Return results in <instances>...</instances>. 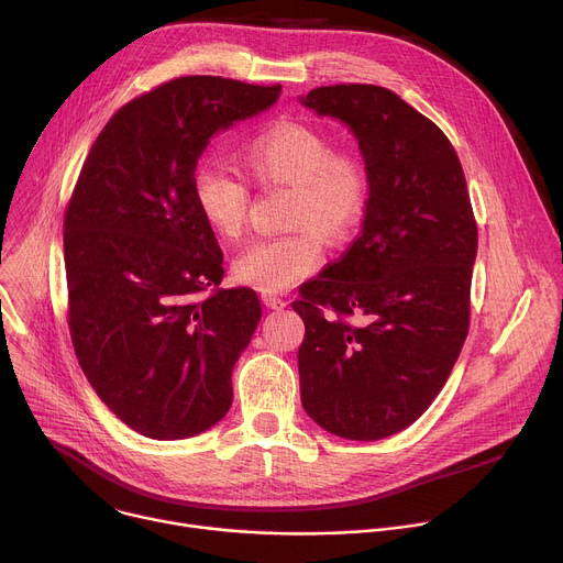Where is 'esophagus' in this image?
<instances>
[{
	"label": "esophagus",
	"mask_w": 563,
	"mask_h": 563,
	"mask_svg": "<svg viewBox=\"0 0 563 563\" xmlns=\"http://www.w3.org/2000/svg\"><path fill=\"white\" fill-rule=\"evenodd\" d=\"M262 301L268 306V308H275V310H282L286 306V299H282L279 295H273V292H264L262 295Z\"/></svg>",
	"instance_id": "esophagus-1"
}]
</instances>
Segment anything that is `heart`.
<instances>
[{
	"label": "heart",
	"mask_w": 563,
	"mask_h": 563,
	"mask_svg": "<svg viewBox=\"0 0 563 563\" xmlns=\"http://www.w3.org/2000/svg\"><path fill=\"white\" fill-rule=\"evenodd\" d=\"M241 163L260 185H290V234L250 243L234 260V277L264 292H279L316 273L324 260L322 236L346 243L368 206V169L355 152L333 150V141L303 122L282 120L250 141ZM192 192L206 223L223 239L241 236L247 210V185L221 169L201 167Z\"/></svg>",
	"instance_id": "1"
}]
</instances>
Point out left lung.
Returning <instances> with one entry per match:
<instances>
[{
  "label": "left lung",
  "instance_id": "8db88e82",
  "mask_svg": "<svg viewBox=\"0 0 563 563\" xmlns=\"http://www.w3.org/2000/svg\"><path fill=\"white\" fill-rule=\"evenodd\" d=\"M299 100L346 124L371 183L360 236L292 301L306 327L301 405L342 439L380 441L427 411L467 338L478 245L467 183L448 136L385 87Z\"/></svg>",
  "mask_w": 563,
  "mask_h": 563
}]
</instances>
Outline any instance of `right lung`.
I'll return each instance as SVG.
<instances>
[{"instance_id":"add662e5","label":"right lung","mask_w":563,"mask_h":563,"mask_svg":"<svg viewBox=\"0 0 563 563\" xmlns=\"http://www.w3.org/2000/svg\"><path fill=\"white\" fill-rule=\"evenodd\" d=\"M282 87L187 76L120 107L65 212L69 331L98 398L154 441L190 439L232 405V368L262 303L219 288L223 253L192 183L210 139Z\"/></svg>"}]
</instances>
